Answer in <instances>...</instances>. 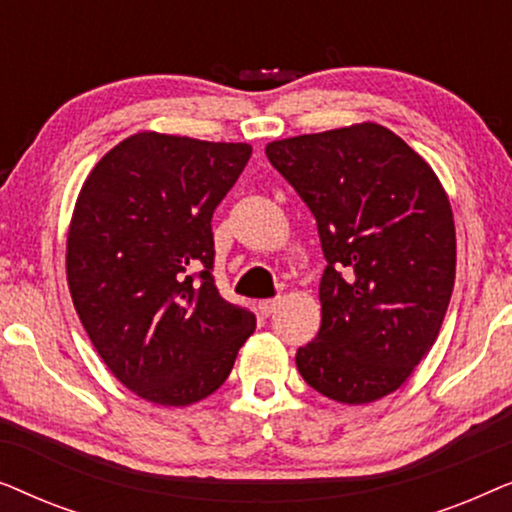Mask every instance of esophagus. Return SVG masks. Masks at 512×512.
Segmentation results:
<instances>
[{
	"label": "esophagus",
	"mask_w": 512,
	"mask_h": 512,
	"mask_svg": "<svg viewBox=\"0 0 512 512\" xmlns=\"http://www.w3.org/2000/svg\"><path fill=\"white\" fill-rule=\"evenodd\" d=\"M277 307H279V300H261V303H258V312H261L263 317H270Z\"/></svg>",
	"instance_id": "obj_1"
}]
</instances>
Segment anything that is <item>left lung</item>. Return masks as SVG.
<instances>
[{"mask_svg": "<svg viewBox=\"0 0 512 512\" xmlns=\"http://www.w3.org/2000/svg\"><path fill=\"white\" fill-rule=\"evenodd\" d=\"M317 219L326 270L319 335L296 366L321 396L366 405L429 354L457 270L450 200L431 165L377 123L265 146Z\"/></svg>", "mask_w": 512, "mask_h": 512, "instance_id": "8db88e82", "label": "left lung"}]
</instances>
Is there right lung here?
Returning <instances> with one entry per match:
<instances>
[{
	"label": "right lung",
	"mask_w": 512,
	"mask_h": 512,
	"mask_svg": "<svg viewBox=\"0 0 512 512\" xmlns=\"http://www.w3.org/2000/svg\"><path fill=\"white\" fill-rule=\"evenodd\" d=\"M249 156V144L144 130L83 181L69 293L111 375L144 401L184 408L214 394L254 333V314L223 300L212 277V214Z\"/></svg>",
	"instance_id": "1"
}]
</instances>
